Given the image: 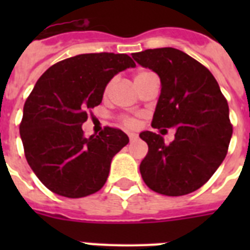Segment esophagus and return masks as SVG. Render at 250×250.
I'll list each match as a JSON object with an SVG mask.
<instances>
[{
    "instance_id": "esophagus-1",
    "label": "esophagus",
    "mask_w": 250,
    "mask_h": 250,
    "mask_svg": "<svg viewBox=\"0 0 250 250\" xmlns=\"http://www.w3.org/2000/svg\"><path fill=\"white\" fill-rule=\"evenodd\" d=\"M137 136H139V135H137V133H135V132H129L128 133V137H129V140H131V141L136 140Z\"/></svg>"
}]
</instances>
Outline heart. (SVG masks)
Listing matches in <instances>:
<instances>
[{"label":"heart","mask_w":250,"mask_h":250,"mask_svg":"<svg viewBox=\"0 0 250 250\" xmlns=\"http://www.w3.org/2000/svg\"><path fill=\"white\" fill-rule=\"evenodd\" d=\"M150 74H153V72L144 71V70H143V71H137L136 74H135V83L139 85V84L143 82V79H144V78H146L148 75H150ZM110 85H111V83L107 84V86H106V90L109 89ZM121 122H122V125H125V127H128V128H132V127H135V125H136L135 118L129 117V115H122Z\"/></svg>","instance_id":"b5f03b06"}]
</instances>
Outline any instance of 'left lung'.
Listing matches in <instances>:
<instances>
[{
    "label": "left lung",
    "mask_w": 250,
    "mask_h": 250,
    "mask_svg": "<svg viewBox=\"0 0 250 250\" xmlns=\"http://www.w3.org/2000/svg\"><path fill=\"white\" fill-rule=\"evenodd\" d=\"M132 57L158 74L162 84L152 127H176L168 145L158 133H140L149 148L140 164L143 180L165 196L192 193L213 176L227 154L232 136L227 100L213 74L182 50L148 49Z\"/></svg>",
    "instance_id": "1"
}]
</instances>
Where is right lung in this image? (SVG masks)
<instances>
[{
  "instance_id": "obj_1",
  "label": "right lung",
  "mask_w": 250,
  "mask_h": 250,
  "mask_svg": "<svg viewBox=\"0 0 250 250\" xmlns=\"http://www.w3.org/2000/svg\"><path fill=\"white\" fill-rule=\"evenodd\" d=\"M135 66L127 54H79L53 64L37 80L19 131L27 162L48 189L79 198L104 187L113 157L129 139L113 127L88 139L82 125L114 75Z\"/></svg>"
}]
</instances>
